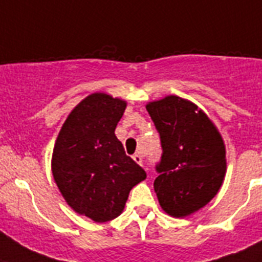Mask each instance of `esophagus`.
<instances>
[{
    "instance_id": "obj_1",
    "label": "esophagus",
    "mask_w": 262,
    "mask_h": 262,
    "mask_svg": "<svg viewBox=\"0 0 262 262\" xmlns=\"http://www.w3.org/2000/svg\"><path fill=\"white\" fill-rule=\"evenodd\" d=\"M133 160H135L137 164L142 165V162H144V155H142V153H136V155L133 156Z\"/></svg>"
}]
</instances>
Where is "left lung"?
Returning a JSON list of instances; mask_svg holds the SVG:
<instances>
[{
	"instance_id": "obj_1",
	"label": "left lung",
	"mask_w": 262,
	"mask_h": 262,
	"mask_svg": "<svg viewBox=\"0 0 262 262\" xmlns=\"http://www.w3.org/2000/svg\"><path fill=\"white\" fill-rule=\"evenodd\" d=\"M160 135L155 190L162 209L189 216L217 194L226 170L225 146L216 126L194 104L177 96L146 105Z\"/></svg>"
}]
</instances>
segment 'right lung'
I'll list each match as a JSON object with an SVG mask.
<instances>
[{
  "instance_id": "right-lung-1",
  "label": "right lung",
  "mask_w": 262,
  "mask_h": 262,
  "mask_svg": "<svg viewBox=\"0 0 262 262\" xmlns=\"http://www.w3.org/2000/svg\"><path fill=\"white\" fill-rule=\"evenodd\" d=\"M126 102L105 93L74 107L53 150V177L77 213L106 223L124 210L130 189L146 179L114 135Z\"/></svg>"
}]
</instances>
